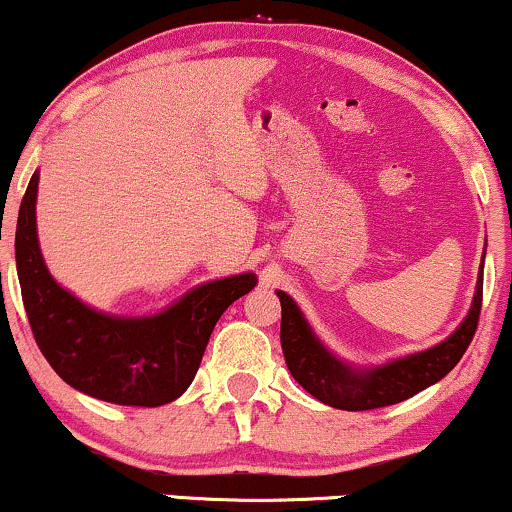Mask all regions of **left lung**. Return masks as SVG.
Masks as SVG:
<instances>
[{
  "instance_id": "8db88e82",
  "label": "left lung",
  "mask_w": 512,
  "mask_h": 512,
  "mask_svg": "<svg viewBox=\"0 0 512 512\" xmlns=\"http://www.w3.org/2000/svg\"><path fill=\"white\" fill-rule=\"evenodd\" d=\"M281 300V347L286 364L293 378L323 404L342 411H371L380 406L399 404L413 397L425 387L435 385L454 368L465 349L475 338L477 321L482 309V271L477 278L475 300L470 314L456 328V333L437 347L411 357L397 359L392 364L371 368V371H354L333 357L326 347L316 340L312 328L293 297L278 290Z\"/></svg>"
}]
</instances>
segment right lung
Returning <instances> with one entry per match:
<instances>
[{
    "mask_svg": "<svg viewBox=\"0 0 512 512\" xmlns=\"http://www.w3.org/2000/svg\"><path fill=\"white\" fill-rule=\"evenodd\" d=\"M40 174H32L16 224V269L37 347L75 390L122 406L170 404L191 385L212 328L255 274L210 281L163 314L115 319L82 304L44 267L35 226Z\"/></svg>",
    "mask_w": 512,
    "mask_h": 512,
    "instance_id": "add662e5",
    "label": "right lung"
}]
</instances>
